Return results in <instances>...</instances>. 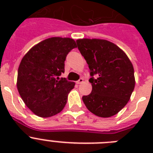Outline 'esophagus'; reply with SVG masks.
Listing matches in <instances>:
<instances>
[{
	"label": "esophagus",
	"mask_w": 153,
	"mask_h": 153,
	"mask_svg": "<svg viewBox=\"0 0 153 153\" xmlns=\"http://www.w3.org/2000/svg\"><path fill=\"white\" fill-rule=\"evenodd\" d=\"M83 82V78H80V79H79V80H77L76 83H77V84H80V83H82Z\"/></svg>",
	"instance_id": "esophagus-1"
}]
</instances>
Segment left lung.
I'll return each instance as SVG.
<instances>
[{"label":"left lung","mask_w":153,"mask_h":153,"mask_svg":"<svg viewBox=\"0 0 153 153\" xmlns=\"http://www.w3.org/2000/svg\"><path fill=\"white\" fill-rule=\"evenodd\" d=\"M76 44L91 76L92 92L82 97L83 102L97 117H113L126 105L134 90L132 63L120 47L108 40L79 39Z\"/></svg>","instance_id":"left-lung-1"}]
</instances>
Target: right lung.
Returning a JSON list of instances; mask_svg holds the SVG:
<instances>
[{
    "label": "right lung",
    "instance_id": "add662e5",
    "mask_svg": "<svg viewBox=\"0 0 153 153\" xmlns=\"http://www.w3.org/2000/svg\"><path fill=\"white\" fill-rule=\"evenodd\" d=\"M76 47L71 38L51 37L33 47L21 60L17 86L26 106L40 117H50L63 110L74 82L60 78L64 61Z\"/></svg>",
    "mask_w": 153,
    "mask_h": 153
}]
</instances>
